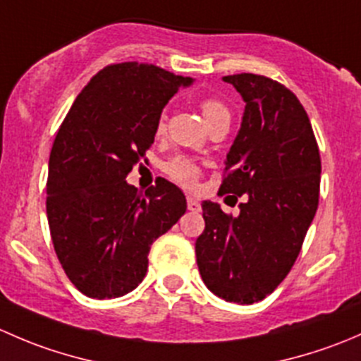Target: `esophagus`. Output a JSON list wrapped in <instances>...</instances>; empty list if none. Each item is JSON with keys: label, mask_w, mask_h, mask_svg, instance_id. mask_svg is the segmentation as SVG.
<instances>
[{"label": "esophagus", "mask_w": 361, "mask_h": 361, "mask_svg": "<svg viewBox=\"0 0 361 361\" xmlns=\"http://www.w3.org/2000/svg\"><path fill=\"white\" fill-rule=\"evenodd\" d=\"M187 206H188V209L194 211V213H199V211H201V202L194 197L187 199Z\"/></svg>", "instance_id": "1"}]
</instances>
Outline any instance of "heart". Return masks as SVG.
Masks as SVG:
<instances>
[{
    "instance_id": "obj_1",
    "label": "heart",
    "mask_w": 361,
    "mask_h": 361,
    "mask_svg": "<svg viewBox=\"0 0 361 361\" xmlns=\"http://www.w3.org/2000/svg\"><path fill=\"white\" fill-rule=\"evenodd\" d=\"M201 111L207 126L216 122V120H231V111H228V108L218 99H204L201 103ZM164 129H166V115L162 113V115L159 116L157 133H164ZM166 171L171 178L180 181L185 187H194L195 181H197L199 178V167L195 166L192 160L183 157L169 160V162L166 164Z\"/></svg>"
}]
</instances>
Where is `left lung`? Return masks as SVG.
<instances>
[{"instance_id": "1", "label": "left lung", "mask_w": 361, "mask_h": 361, "mask_svg": "<svg viewBox=\"0 0 361 361\" xmlns=\"http://www.w3.org/2000/svg\"><path fill=\"white\" fill-rule=\"evenodd\" d=\"M245 101L241 129L225 159L224 194L245 195L238 216L204 201L195 241L199 272L214 295L253 304L278 288L300 253L318 209L322 160L297 96L260 75L224 76Z\"/></svg>"}]
</instances>
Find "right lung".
<instances>
[{
    "instance_id": "obj_1",
    "label": "right lung",
    "mask_w": 361,
    "mask_h": 361,
    "mask_svg": "<svg viewBox=\"0 0 361 361\" xmlns=\"http://www.w3.org/2000/svg\"><path fill=\"white\" fill-rule=\"evenodd\" d=\"M194 78L152 64L101 69L68 111L49 159L47 216L69 281L90 298L133 292L150 246L187 209L166 180L141 194L126 181L154 145L159 116Z\"/></svg>"
}]
</instances>
